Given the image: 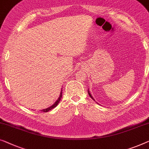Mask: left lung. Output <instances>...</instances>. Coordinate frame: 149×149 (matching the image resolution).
Masks as SVG:
<instances>
[{"label":"left lung","instance_id":"1","mask_svg":"<svg viewBox=\"0 0 149 149\" xmlns=\"http://www.w3.org/2000/svg\"><path fill=\"white\" fill-rule=\"evenodd\" d=\"M88 93H89V96H90V97H91V98H92V99H93V100H94V99H93V97H92V96H91V93H89V91H88Z\"/></svg>","mask_w":149,"mask_h":149}]
</instances>
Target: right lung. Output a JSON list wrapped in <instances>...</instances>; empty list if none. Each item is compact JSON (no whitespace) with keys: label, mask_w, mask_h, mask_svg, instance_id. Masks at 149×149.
I'll list each match as a JSON object with an SVG mask.
<instances>
[{"label":"right lung","mask_w":149,"mask_h":149,"mask_svg":"<svg viewBox=\"0 0 149 149\" xmlns=\"http://www.w3.org/2000/svg\"><path fill=\"white\" fill-rule=\"evenodd\" d=\"M62 91H61V92H60V96H59V97H58V99L57 100V101H56V102L54 103V104L52 105V106H50L49 107H48V108H46V109H42V110H41V111H42L43 112H48V111H49V110H51V109H52L53 108H54V107H56L58 105V104L59 103V102H60V101L61 100V98H62Z\"/></svg>","instance_id":"right-lung-1"}]
</instances>
